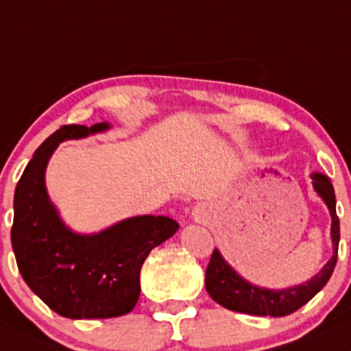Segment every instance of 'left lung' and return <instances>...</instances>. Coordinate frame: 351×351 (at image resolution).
<instances>
[{
	"instance_id": "1",
	"label": "left lung",
	"mask_w": 351,
	"mask_h": 351,
	"mask_svg": "<svg viewBox=\"0 0 351 351\" xmlns=\"http://www.w3.org/2000/svg\"><path fill=\"white\" fill-rule=\"evenodd\" d=\"M310 178H312L313 189L322 198V202L329 208V213H331L332 256L329 258V262L306 282L291 286V288L269 289L260 288V286L252 285L246 279H243L215 248L205 274V288L213 302L222 305L223 308L250 313V315L285 317L308 303L324 286L328 285L336 267V260H338L339 219L336 215V196L335 188H332L328 176L313 172Z\"/></svg>"
}]
</instances>
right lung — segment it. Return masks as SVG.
I'll use <instances>...</instances> for the list:
<instances>
[{
  "label": "right lung",
  "mask_w": 351,
  "mask_h": 351,
  "mask_svg": "<svg viewBox=\"0 0 351 351\" xmlns=\"http://www.w3.org/2000/svg\"><path fill=\"white\" fill-rule=\"evenodd\" d=\"M110 129L108 122L63 125L34 152L13 198L12 246L29 288L66 319H110L129 313L141 293L139 274L155 246L179 223L165 215L129 217L93 234L63 222L46 189V167L60 143Z\"/></svg>",
  "instance_id": "right-lung-1"
}]
</instances>
